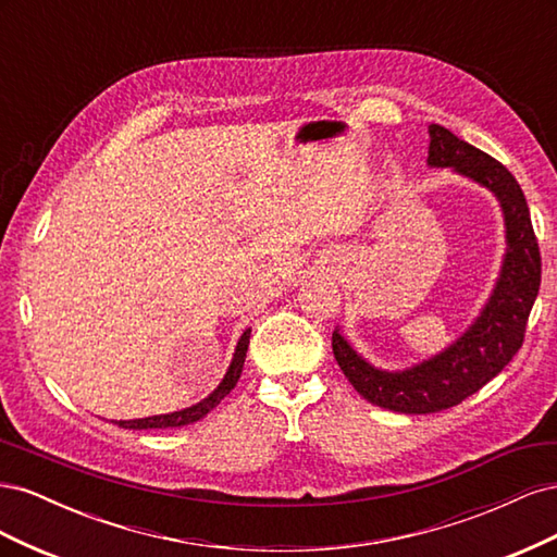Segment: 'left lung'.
Here are the masks:
<instances>
[{
  "instance_id": "left-lung-1",
  "label": "left lung",
  "mask_w": 557,
  "mask_h": 557,
  "mask_svg": "<svg viewBox=\"0 0 557 557\" xmlns=\"http://www.w3.org/2000/svg\"><path fill=\"white\" fill-rule=\"evenodd\" d=\"M428 166L450 170L481 185L497 199L504 218V256L499 274L479 315L434 356L404 369L369 362L336 325L332 350L350 385L381 409L397 413H436L455 407L493 381L522 346L525 325L542 283V258L530 209L507 166L442 125H430Z\"/></svg>"
}]
</instances>
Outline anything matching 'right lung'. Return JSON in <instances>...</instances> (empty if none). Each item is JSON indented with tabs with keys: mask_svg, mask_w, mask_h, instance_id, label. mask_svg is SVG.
<instances>
[{
	"mask_svg": "<svg viewBox=\"0 0 557 557\" xmlns=\"http://www.w3.org/2000/svg\"><path fill=\"white\" fill-rule=\"evenodd\" d=\"M248 339H250V327L244 330V334L239 336L237 348H234L232 362L227 367V372L223 376V381L213 387V393H209L205 399H199L193 407H185L172 413H160V416H148V418H134V420H113V425L125 428V430H166V428H183V425H193L197 420L205 418L207 413H211L218 404H221L237 385L242 369H244V360H246V350H248Z\"/></svg>",
	"mask_w": 557,
	"mask_h": 557,
	"instance_id": "obj_1",
	"label": "right lung"
}]
</instances>
